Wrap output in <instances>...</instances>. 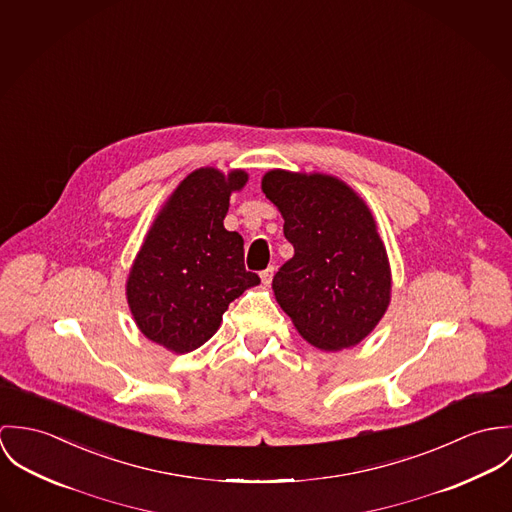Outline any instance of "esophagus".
Segmentation results:
<instances>
[{
	"label": "esophagus",
	"instance_id": "esophagus-1",
	"mask_svg": "<svg viewBox=\"0 0 512 512\" xmlns=\"http://www.w3.org/2000/svg\"><path fill=\"white\" fill-rule=\"evenodd\" d=\"M273 275H275V267H269V269H265L263 273H261V281H263V284H271V281H273Z\"/></svg>",
	"mask_w": 512,
	"mask_h": 512
}]
</instances>
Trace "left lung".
<instances>
[{
	"mask_svg": "<svg viewBox=\"0 0 512 512\" xmlns=\"http://www.w3.org/2000/svg\"><path fill=\"white\" fill-rule=\"evenodd\" d=\"M261 188L279 208L294 255L273 279L298 334L324 351L365 340L391 302V267L375 218L343 180L269 171Z\"/></svg>",
	"mask_w": 512,
	"mask_h": 512,
	"instance_id": "8db88e82",
	"label": "left lung"
}]
</instances>
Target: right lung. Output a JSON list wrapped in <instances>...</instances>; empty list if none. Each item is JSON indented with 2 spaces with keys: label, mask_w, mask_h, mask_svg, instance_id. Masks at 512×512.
Instances as JSON below:
<instances>
[{
  "label": "right lung",
  "mask_w": 512,
  "mask_h": 512,
  "mask_svg": "<svg viewBox=\"0 0 512 512\" xmlns=\"http://www.w3.org/2000/svg\"><path fill=\"white\" fill-rule=\"evenodd\" d=\"M247 172H190L155 218L127 277V304L141 334L174 353L210 340L229 302L261 279L245 271L243 237L224 228L229 196Z\"/></svg>",
  "instance_id": "obj_1"
}]
</instances>
